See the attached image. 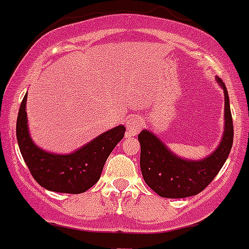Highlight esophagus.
<instances>
[{
    "label": "esophagus",
    "mask_w": 249,
    "mask_h": 249,
    "mask_svg": "<svg viewBox=\"0 0 249 249\" xmlns=\"http://www.w3.org/2000/svg\"><path fill=\"white\" fill-rule=\"evenodd\" d=\"M143 122L137 115H132L126 120V134L127 136H136L141 130Z\"/></svg>",
    "instance_id": "1"
}]
</instances>
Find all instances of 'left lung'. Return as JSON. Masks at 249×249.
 Listing matches in <instances>:
<instances>
[{"mask_svg": "<svg viewBox=\"0 0 249 249\" xmlns=\"http://www.w3.org/2000/svg\"><path fill=\"white\" fill-rule=\"evenodd\" d=\"M219 85L225 95V129L218 148L201 160L182 159L166 148L152 132L142 130L139 134L141 144L140 166L147 185L164 198H185L203 191L218 175L228 159L233 142L232 115L226 86L220 79Z\"/></svg>", "mask_w": 249, "mask_h": 249, "instance_id": "1", "label": "left lung"}]
</instances>
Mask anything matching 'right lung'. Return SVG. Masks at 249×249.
<instances>
[{
  "label": "right lung",
  "mask_w": 249,
  "mask_h": 249,
  "mask_svg": "<svg viewBox=\"0 0 249 249\" xmlns=\"http://www.w3.org/2000/svg\"><path fill=\"white\" fill-rule=\"evenodd\" d=\"M24 96L17 119V140L24 161L33 178L43 189L62 194H83L100 178L106 160L124 137L125 126L119 125L103 132L71 154H55L38 148L29 135Z\"/></svg>",
  "instance_id": "right-lung-1"
}]
</instances>
